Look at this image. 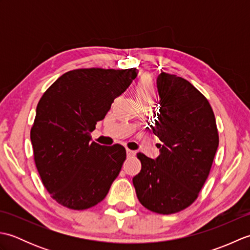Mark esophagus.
I'll return each mask as SVG.
<instances>
[{
  "label": "esophagus",
  "instance_id": "esophagus-1",
  "mask_svg": "<svg viewBox=\"0 0 250 250\" xmlns=\"http://www.w3.org/2000/svg\"><path fill=\"white\" fill-rule=\"evenodd\" d=\"M126 156H128V157H133V156H135V151L131 150V149H128V148H126Z\"/></svg>",
  "mask_w": 250,
  "mask_h": 250
}]
</instances>
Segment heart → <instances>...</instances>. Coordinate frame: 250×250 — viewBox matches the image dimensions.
<instances>
[{
    "label": "heart",
    "instance_id": "1",
    "mask_svg": "<svg viewBox=\"0 0 250 250\" xmlns=\"http://www.w3.org/2000/svg\"><path fill=\"white\" fill-rule=\"evenodd\" d=\"M135 97L137 103H153L156 100V89L149 77H143L140 79L135 87Z\"/></svg>",
    "mask_w": 250,
    "mask_h": 250
}]
</instances>
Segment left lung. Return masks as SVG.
<instances>
[{"mask_svg":"<svg viewBox=\"0 0 250 250\" xmlns=\"http://www.w3.org/2000/svg\"><path fill=\"white\" fill-rule=\"evenodd\" d=\"M160 109L153 134L161 144L153 160L139 152L141 172L133 177L137 199L153 213L168 215L196 200L219 144L208 101L186 79L162 72L157 78Z\"/></svg>","mask_w":250,"mask_h":250,"instance_id":"left-lung-1","label":"left lung"}]
</instances>
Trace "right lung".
Returning <instances> with one entry per match:
<instances>
[{
  "label": "right lung",
  "mask_w": 250,
  "mask_h": 250,
  "mask_svg": "<svg viewBox=\"0 0 250 250\" xmlns=\"http://www.w3.org/2000/svg\"><path fill=\"white\" fill-rule=\"evenodd\" d=\"M136 76L135 67L78 68L63 74L41 98L30 137L42 182L59 204L87 209L108 193L125 149L91 143L90 133Z\"/></svg>",
  "instance_id": "right-lung-1"
}]
</instances>
